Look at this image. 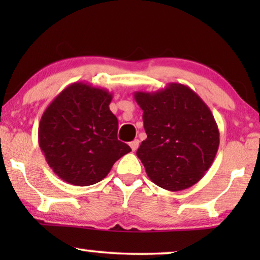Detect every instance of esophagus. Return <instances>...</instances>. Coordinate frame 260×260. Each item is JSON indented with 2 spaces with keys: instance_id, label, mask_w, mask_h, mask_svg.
<instances>
[{
  "instance_id": "1",
  "label": "esophagus",
  "mask_w": 260,
  "mask_h": 260,
  "mask_svg": "<svg viewBox=\"0 0 260 260\" xmlns=\"http://www.w3.org/2000/svg\"><path fill=\"white\" fill-rule=\"evenodd\" d=\"M138 145H140V141L138 140H134L133 142H130V148L133 151H136L138 149Z\"/></svg>"
}]
</instances>
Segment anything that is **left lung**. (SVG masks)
I'll return each mask as SVG.
<instances>
[{
	"instance_id": "obj_1",
	"label": "left lung",
	"mask_w": 260,
	"mask_h": 260,
	"mask_svg": "<svg viewBox=\"0 0 260 260\" xmlns=\"http://www.w3.org/2000/svg\"><path fill=\"white\" fill-rule=\"evenodd\" d=\"M134 95L143 110L147 133L136 154L149 179L172 191L199 182L219 148V129L208 106L191 88L177 83Z\"/></svg>"
}]
</instances>
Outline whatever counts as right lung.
I'll return each instance as SVG.
<instances>
[{
    "instance_id": "obj_1",
    "label": "right lung",
    "mask_w": 260,
    "mask_h": 260,
    "mask_svg": "<svg viewBox=\"0 0 260 260\" xmlns=\"http://www.w3.org/2000/svg\"><path fill=\"white\" fill-rule=\"evenodd\" d=\"M112 94L73 83L47 106L39 124V145L55 175L73 186L102 181L130 147L117 138L118 119L110 111Z\"/></svg>"
}]
</instances>
